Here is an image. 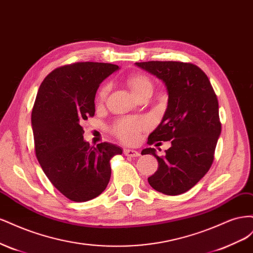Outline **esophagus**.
Listing matches in <instances>:
<instances>
[{
  "instance_id": "34e87169",
  "label": "esophagus",
  "mask_w": 253,
  "mask_h": 253,
  "mask_svg": "<svg viewBox=\"0 0 253 253\" xmlns=\"http://www.w3.org/2000/svg\"><path fill=\"white\" fill-rule=\"evenodd\" d=\"M124 154L127 157H138L140 155L139 152H137L135 150H131V149H125Z\"/></svg>"
}]
</instances>
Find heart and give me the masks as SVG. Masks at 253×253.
<instances>
[{"instance_id": "b5f03b06", "label": "heart", "mask_w": 253, "mask_h": 253, "mask_svg": "<svg viewBox=\"0 0 253 253\" xmlns=\"http://www.w3.org/2000/svg\"><path fill=\"white\" fill-rule=\"evenodd\" d=\"M127 84L132 89L133 94L138 97L145 90L152 89V82L149 77L144 75H133L127 78ZM111 88L110 84L104 85L99 89L97 95V100L99 102L103 101L109 94ZM149 127V121L147 119H136V118H125L117 121L113 126V132L120 140L126 143H135L139 138L140 133L143 129Z\"/></svg>"}]
</instances>
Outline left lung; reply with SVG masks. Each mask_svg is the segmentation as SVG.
Wrapping results in <instances>:
<instances>
[{
    "instance_id": "left-lung-1",
    "label": "left lung",
    "mask_w": 253,
    "mask_h": 253,
    "mask_svg": "<svg viewBox=\"0 0 253 253\" xmlns=\"http://www.w3.org/2000/svg\"><path fill=\"white\" fill-rule=\"evenodd\" d=\"M135 64L164 81L169 95L164 118L150 134L148 144L171 140L172 145L162 157L154 148L141 152L154 155L158 162L157 171L148 181L166 195L182 194L212 166L221 131L217 97L207 75L192 63L149 61Z\"/></svg>"
}]
</instances>
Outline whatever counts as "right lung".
Masks as SVG:
<instances>
[{
  "label": "right lung",
  "mask_w": 253,
  "mask_h": 253,
  "mask_svg": "<svg viewBox=\"0 0 253 253\" xmlns=\"http://www.w3.org/2000/svg\"><path fill=\"white\" fill-rule=\"evenodd\" d=\"M118 65L77 62L56 68L41 83L32 112L35 151L43 172L58 191L73 202L100 195L111 178L117 145L90 147L81 124L95 115V96Z\"/></svg>",
  "instance_id": "right-lung-1"
}]
</instances>
